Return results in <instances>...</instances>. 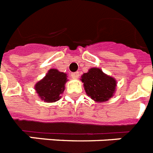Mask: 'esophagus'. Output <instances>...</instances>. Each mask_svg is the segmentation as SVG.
Returning a JSON list of instances; mask_svg holds the SVG:
<instances>
[{
	"label": "esophagus",
	"mask_w": 153,
	"mask_h": 153,
	"mask_svg": "<svg viewBox=\"0 0 153 153\" xmlns=\"http://www.w3.org/2000/svg\"><path fill=\"white\" fill-rule=\"evenodd\" d=\"M71 78L72 79H78L79 76V72H73V73H71Z\"/></svg>",
	"instance_id": "34e87169"
}]
</instances>
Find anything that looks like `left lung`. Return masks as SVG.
I'll list each match as a JSON object with an SVG mask.
<instances>
[{"label": "left lung", "mask_w": 153, "mask_h": 153, "mask_svg": "<svg viewBox=\"0 0 153 153\" xmlns=\"http://www.w3.org/2000/svg\"><path fill=\"white\" fill-rule=\"evenodd\" d=\"M86 93L96 102H105L114 95L116 89V80L105 74L98 68H91L87 73L82 74Z\"/></svg>", "instance_id": "1"}]
</instances>
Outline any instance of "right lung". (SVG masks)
Wrapping results in <instances>:
<instances>
[{
	"label": "right lung",
	"mask_w": 153,
	"mask_h": 153,
	"mask_svg": "<svg viewBox=\"0 0 153 153\" xmlns=\"http://www.w3.org/2000/svg\"><path fill=\"white\" fill-rule=\"evenodd\" d=\"M67 74L56 69L49 70L46 76L36 84V91L42 100L46 102L59 100L60 94L64 91Z\"/></svg>",
	"instance_id": "1"
}]
</instances>
